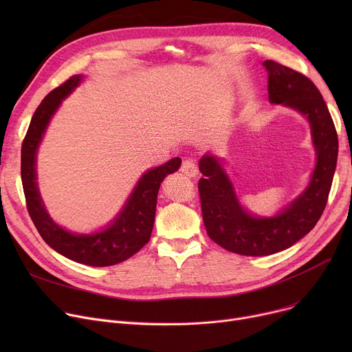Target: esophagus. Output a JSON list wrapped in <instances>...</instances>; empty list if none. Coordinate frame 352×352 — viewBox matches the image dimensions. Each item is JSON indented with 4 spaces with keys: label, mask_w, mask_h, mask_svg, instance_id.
Instances as JSON below:
<instances>
[{
    "label": "esophagus",
    "mask_w": 352,
    "mask_h": 352,
    "mask_svg": "<svg viewBox=\"0 0 352 352\" xmlns=\"http://www.w3.org/2000/svg\"><path fill=\"white\" fill-rule=\"evenodd\" d=\"M181 173L186 174L187 177H195L198 174V166H197V162L191 158H187L182 161V165H181Z\"/></svg>",
    "instance_id": "esophagus-1"
}]
</instances>
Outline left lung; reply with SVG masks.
<instances>
[{"mask_svg": "<svg viewBox=\"0 0 352 352\" xmlns=\"http://www.w3.org/2000/svg\"><path fill=\"white\" fill-rule=\"evenodd\" d=\"M268 97L301 113L309 122L317 164L304 192L274 217L247 212L235 195L232 184L214 155L199 160L198 182L202 219L208 236L227 251L263 256L289 248L307 235L321 218L334 178L338 137L334 121L318 88L304 74L267 60Z\"/></svg>", "mask_w": 352, "mask_h": 352, "instance_id": "8db88e82", "label": "left lung"}]
</instances>
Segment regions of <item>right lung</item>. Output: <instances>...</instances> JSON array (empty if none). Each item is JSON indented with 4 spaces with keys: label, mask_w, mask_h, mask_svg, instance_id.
<instances>
[{
    "label": "right lung",
    "mask_w": 352,
    "mask_h": 352,
    "mask_svg": "<svg viewBox=\"0 0 352 352\" xmlns=\"http://www.w3.org/2000/svg\"><path fill=\"white\" fill-rule=\"evenodd\" d=\"M81 81L82 76H72L52 89L35 109L21 146V179L28 214L52 250L84 265L109 267L128 260L150 241L160 186L166 175L179 168L181 158L175 157L157 168L148 170L137 182L121 212L105 230L96 234H74L55 224L36 187L35 157L55 111Z\"/></svg>",
    "instance_id": "obj_1"
}]
</instances>
